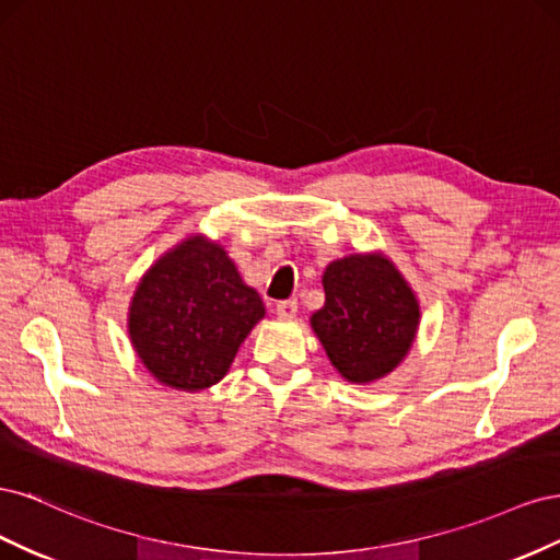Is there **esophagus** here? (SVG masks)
<instances>
[{"mask_svg":"<svg viewBox=\"0 0 560 560\" xmlns=\"http://www.w3.org/2000/svg\"><path fill=\"white\" fill-rule=\"evenodd\" d=\"M296 311H299L296 299L278 301V306H276V315H278L280 319H292V317H296Z\"/></svg>","mask_w":560,"mask_h":560,"instance_id":"34e87169","label":"esophagus"}]
</instances>
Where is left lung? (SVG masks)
<instances>
[{"instance_id":"8db88e82","label":"left lung","mask_w":560,"mask_h":560,"mask_svg":"<svg viewBox=\"0 0 560 560\" xmlns=\"http://www.w3.org/2000/svg\"><path fill=\"white\" fill-rule=\"evenodd\" d=\"M325 306L311 325L334 369L350 383H374L411 350L420 306L409 282L385 254H350L322 276Z\"/></svg>"}]
</instances>
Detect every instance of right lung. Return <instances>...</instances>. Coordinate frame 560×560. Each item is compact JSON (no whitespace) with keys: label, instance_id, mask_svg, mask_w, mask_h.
<instances>
[{"label":"right lung","instance_id":"obj_1","mask_svg":"<svg viewBox=\"0 0 560 560\" xmlns=\"http://www.w3.org/2000/svg\"><path fill=\"white\" fill-rule=\"evenodd\" d=\"M264 313L226 249L189 235L142 276L128 311L130 343L156 381L198 393L226 376Z\"/></svg>","mask_w":560,"mask_h":560}]
</instances>
